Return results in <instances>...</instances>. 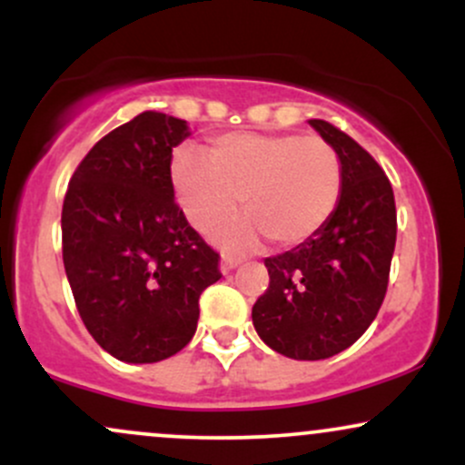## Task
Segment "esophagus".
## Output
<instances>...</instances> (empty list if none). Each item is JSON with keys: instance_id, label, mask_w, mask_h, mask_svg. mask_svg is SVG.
I'll return each mask as SVG.
<instances>
[{"instance_id": "1", "label": "esophagus", "mask_w": 465, "mask_h": 465, "mask_svg": "<svg viewBox=\"0 0 465 465\" xmlns=\"http://www.w3.org/2000/svg\"><path fill=\"white\" fill-rule=\"evenodd\" d=\"M240 264V258H233V255H223L221 258V271L223 273H229V271H233L236 266Z\"/></svg>"}]
</instances>
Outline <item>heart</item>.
I'll use <instances>...</instances> for the list:
<instances>
[{"mask_svg": "<svg viewBox=\"0 0 465 465\" xmlns=\"http://www.w3.org/2000/svg\"><path fill=\"white\" fill-rule=\"evenodd\" d=\"M181 210L201 232L232 214L242 196L247 214L216 229L227 249H249L266 236L297 247L323 229L343 192L339 153L322 137L236 131L218 135L207 157L181 148L173 157Z\"/></svg>", "mask_w": 465, "mask_h": 465, "instance_id": "1", "label": "heart"}]
</instances>
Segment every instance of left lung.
Segmentation results:
<instances>
[{
	"label": "left lung",
	"mask_w": 465,
	"mask_h": 465,
	"mask_svg": "<svg viewBox=\"0 0 465 465\" xmlns=\"http://www.w3.org/2000/svg\"><path fill=\"white\" fill-rule=\"evenodd\" d=\"M308 124L339 153L343 192L322 232L264 260L271 282L251 319L277 354L322 361L356 343L381 311L398 223L391 183L376 159L330 122Z\"/></svg>",
	"instance_id": "obj_1"
}]
</instances>
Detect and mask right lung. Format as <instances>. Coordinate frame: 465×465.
Wrapping results in <instances>:
<instances>
[{
    "mask_svg": "<svg viewBox=\"0 0 465 465\" xmlns=\"http://www.w3.org/2000/svg\"><path fill=\"white\" fill-rule=\"evenodd\" d=\"M188 122L143 111L104 135L63 201V264L84 328L117 361L157 362L190 343L218 253L174 203L173 148Z\"/></svg>",
    "mask_w": 465,
    "mask_h": 465,
    "instance_id": "right-lung-1",
    "label": "right lung"
}]
</instances>
